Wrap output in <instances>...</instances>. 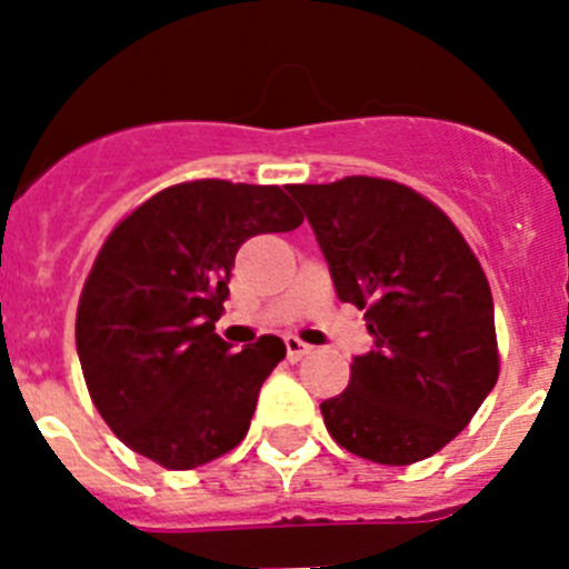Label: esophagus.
<instances>
[{
    "mask_svg": "<svg viewBox=\"0 0 569 569\" xmlns=\"http://www.w3.org/2000/svg\"><path fill=\"white\" fill-rule=\"evenodd\" d=\"M284 347H288V359L290 361H299L301 356H308L310 350H313L310 345H305L301 339H296V336H288V339H284Z\"/></svg>",
    "mask_w": 569,
    "mask_h": 569,
    "instance_id": "obj_1",
    "label": "esophagus"
}]
</instances>
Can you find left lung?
<instances>
[{
	"label": "left lung",
	"instance_id": "1",
	"mask_svg": "<svg viewBox=\"0 0 569 569\" xmlns=\"http://www.w3.org/2000/svg\"><path fill=\"white\" fill-rule=\"evenodd\" d=\"M313 228L336 296L367 308L373 350L321 401L336 445L413 465L461 433L499 379L487 276L456 224L405 184L347 176L288 184Z\"/></svg>",
	"mask_w": 569,
	"mask_h": 569
}]
</instances>
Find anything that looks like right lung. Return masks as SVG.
I'll return each instance as SVG.
<instances>
[{"label":"right lung","mask_w":569,"mask_h":569,"mask_svg":"<svg viewBox=\"0 0 569 569\" xmlns=\"http://www.w3.org/2000/svg\"><path fill=\"white\" fill-rule=\"evenodd\" d=\"M299 224L276 184L202 179L150 196L108 236L79 299L77 353L90 399L130 450L193 470L244 439L284 341L233 350L216 321L241 244Z\"/></svg>","instance_id":"1"}]
</instances>
